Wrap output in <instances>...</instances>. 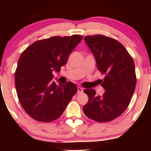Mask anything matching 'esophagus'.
<instances>
[{
    "label": "esophagus",
    "mask_w": 151,
    "mask_h": 151,
    "mask_svg": "<svg viewBox=\"0 0 151 151\" xmlns=\"http://www.w3.org/2000/svg\"><path fill=\"white\" fill-rule=\"evenodd\" d=\"M83 92V89L81 87H80V86H78L77 87V93H81Z\"/></svg>",
    "instance_id": "34e87169"
}]
</instances>
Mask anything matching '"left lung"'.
<instances>
[{"label": "left lung", "mask_w": 151, "mask_h": 151, "mask_svg": "<svg viewBox=\"0 0 151 151\" xmlns=\"http://www.w3.org/2000/svg\"><path fill=\"white\" fill-rule=\"evenodd\" d=\"M84 41L92 52L99 71L104 74L101 86L105 92L97 96L94 89H84L89 101L83 111L93 121L108 122L121 116L131 102L136 84L134 62L124 46L114 38L87 35Z\"/></svg>", "instance_id": "8db88e82"}]
</instances>
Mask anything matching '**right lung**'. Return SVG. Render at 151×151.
I'll list each match as a JSON object with an SVG mask.
<instances>
[{"label": "right lung", "instance_id": "1", "mask_svg": "<svg viewBox=\"0 0 151 151\" xmlns=\"http://www.w3.org/2000/svg\"><path fill=\"white\" fill-rule=\"evenodd\" d=\"M83 36H54L32 43L22 52L15 73V84L20 104L35 120L51 122L63 113L77 91V85L52 81Z\"/></svg>", "mask_w": 151, "mask_h": 151}]
</instances>
